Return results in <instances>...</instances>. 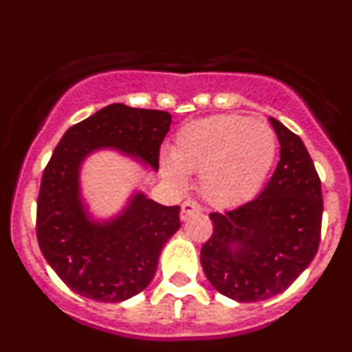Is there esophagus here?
Instances as JSON below:
<instances>
[{
	"label": "esophagus",
	"mask_w": 352,
	"mask_h": 352,
	"mask_svg": "<svg viewBox=\"0 0 352 352\" xmlns=\"http://www.w3.org/2000/svg\"><path fill=\"white\" fill-rule=\"evenodd\" d=\"M199 211H201V206H199L195 201L188 199V201H185V203L182 204V213H179V219L186 220L188 217H192V214L199 213Z\"/></svg>",
	"instance_id": "1"
}]
</instances>
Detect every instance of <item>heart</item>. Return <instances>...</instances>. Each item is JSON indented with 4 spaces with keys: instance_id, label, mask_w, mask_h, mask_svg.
Segmentation results:
<instances>
[{
    "instance_id": "b5f03b06",
    "label": "heart",
    "mask_w": 352,
    "mask_h": 352,
    "mask_svg": "<svg viewBox=\"0 0 352 352\" xmlns=\"http://www.w3.org/2000/svg\"><path fill=\"white\" fill-rule=\"evenodd\" d=\"M276 133L266 123L239 114L190 121L176 133L164 173L174 185L199 170V188L208 203L232 208L256 197L276 158Z\"/></svg>"
}]
</instances>
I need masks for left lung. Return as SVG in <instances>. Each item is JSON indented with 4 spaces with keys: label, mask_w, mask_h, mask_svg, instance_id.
<instances>
[{
    "label": "left lung",
    "mask_w": 352,
    "mask_h": 352,
    "mask_svg": "<svg viewBox=\"0 0 352 352\" xmlns=\"http://www.w3.org/2000/svg\"><path fill=\"white\" fill-rule=\"evenodd\" d=\"M270 123L280 160L268 185L248 203L211 213L213 234L201 248L208 280L239 303L280 294L316 257L321 239V179L303 141L278 120Z\"/></svg>",
    "instance_id": "1"
}]
</instances>
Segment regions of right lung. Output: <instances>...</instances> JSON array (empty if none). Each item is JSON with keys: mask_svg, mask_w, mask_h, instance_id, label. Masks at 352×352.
Here are the masks:
<instances>
[{"mask_svg": "<svg viewBox=\"0 0 352 352\" xmlns=\"http://www.w3.org/2000/svg\"><path fill=\"white\" fill-rule=\"evenodd\" d=\"M170 123L166 111L111 104L70 126L56 146L40 183L36 238L49 266L80 296L118 303L144 291L162 248L179 229V206L142 192L114 219L93 220L80 195L82 162L98 149H118L158 170Z\"/></svg>", "mask_w": 352, "mask_h": 352, "instance_id": "add662e5", "label": "right lung"}]
</instances>
